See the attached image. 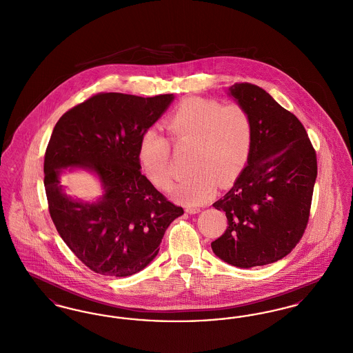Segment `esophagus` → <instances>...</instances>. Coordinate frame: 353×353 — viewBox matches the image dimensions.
I'll use <instances>...</instances> for the list:
<instances>
[{
  "mask_svg": "<svg viewBox=\"0 0 353 353\" xmlns=\"http://www.w3.org/2000/svg\"><path fill=\"white\" fill-rule=\"evenodd\" d=\"M186 212L189 214H197L201 212V208H197V206H186Z\"/></svg>",
  "mask_w": 353,
  "mask_h": 353,
  "instance_id": "obj_1",
  "label": "esophagus"
}]
</instances>
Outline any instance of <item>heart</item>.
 <instances>
[{
    "label": "heart",
    "instance_id": "heart-1",
    "mask_svg": "<svg viewBox=\"0 0 353 353\" xmlns=\"http://www.w3.org/2000/svg\"><path fill=\"white\" fill-rule=\"evenodd\" d=\"M163 127L176 150L192 147V174L172 189V194L188 205L209 201L219 183L233 184L250 157L252 115L239 103L223 105L214 99L186 98L165 118ZM139 160L152 183L167 190L172 184L168 139L154 130L145 131L139 143Z\"/></svg>",
    "mask_w": 353,
    "mask_h": 353
}]
</instances>
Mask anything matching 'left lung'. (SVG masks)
Segmentation results:
<instances>
[{
    "mask_svg": "<svg viewBox=\"0 0 353 353\" xmlns=\"http://www.w3.org/2000/svg\"><path fill=\"white\" fill-rule=\"evenodd\" d=\"M229 90L249 110L254 136L248 165L213 203L226 213L228 228L212 249L229 265L250 269L282 259L302 239L318 161L301 120L263 88L245 82Z\"/></svg>",
    "mask_w": 353,
    "mask_h": 353,
    "instance_id": "obj_1",
    "label": "left lung"
}]
</instances>
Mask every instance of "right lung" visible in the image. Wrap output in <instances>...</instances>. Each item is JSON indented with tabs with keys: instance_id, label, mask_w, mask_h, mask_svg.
Masks as SVG:
<instances>
[{
	"instance_id": "obj_1",
	"label": "right lung",
	"mask_w": 353,
	"mask_h": 353,
	"mask_svg": "<svg viewBox=\"0 0 353 353\" xmlns=\"http://www.w3.org/2000/svg\"><path fill=\"white\" fill-rule=\"evenodd\" d=\"M173 94L152 98L99 92L65 112L45 153L50 217L77 258L97 274L128 276L151 263L181 206L141 174L139 143L163 115ZM90 168L105 194L94 204L72 201L59 183L60 169Z\"/></svg>"
}]
</instances>
